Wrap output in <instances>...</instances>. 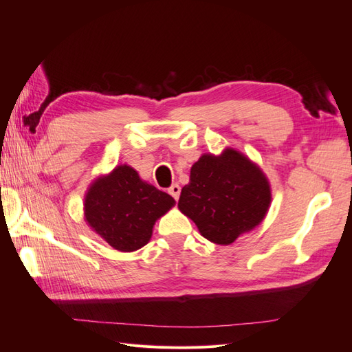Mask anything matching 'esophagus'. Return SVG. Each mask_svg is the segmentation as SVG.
Masks as SVG:
<instances>
[{
	"label": "esophagus",
	"mask_w": 352,
	"mask_h": 352,
	"mask_svg": "<svg viewBox=\"0 0 352 352\" xmlns=\"http://www.w3.org/2000/svg\"><path fill=\"white\" fill-rule=\"evenodd\" d=\"M168 194L172 195V197L177 201V199H179V195H180V186H179L177 184H173L172 186L168 188Z\"/></svg>",
	"instance_id": "obj_1"
}]
</instances>
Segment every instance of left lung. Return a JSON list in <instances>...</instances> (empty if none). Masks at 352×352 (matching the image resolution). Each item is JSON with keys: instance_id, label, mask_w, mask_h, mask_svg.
I'll list each match as a JSON object with an SVG mask.
<instances>
[{"instance_id": "left-lung-1", "label": "left lung", "mask_w": 352, "mask_h": 352, "mask_svg": "<svg viewBox=\"0 0 352 352\" xmlns=\"http://www.w3.org/2000/svg\"><path fill=\"white\" fill-rule=\"evenodd\" d=\"M270 201L272 189L263 170L242 153L226 148L220 155H201L190 167L177 207L206 239L229 245L260 225Z\"/></svg>"}]
</instances>
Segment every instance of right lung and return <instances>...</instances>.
<instances>
[{"label": "right lung", "instance_id": "right-lung-1", "mask_svg": "<svg viewBox=\"0 0 352 352\" xmlns=\"http://www.w3.org/2000/svg\"><path fill=\"white\" fill-rule=\"evenodd\" d=\"M173 206L172 197L146 184L127 164L95 179L83 202L91 229L122 252L136 251L150 242L157 219Z\"/></svg>", "mask_w": 352, "mask_h": 352}]
</instances>
